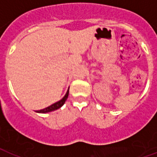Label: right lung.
Wrapping results in <instances>:
<instances>
[{"mask_svg":"<svg viewBox=\"0 0 157 157\" xmlns=\"http://www.w3.org/2000/svg\"><path fill=\"white\" fill-rule=\"evenodd\" d=\"M68 94H69V89H68V90L67 91L65 96H64L63 98H62L61 100L59 101V102H57V103H54V104L50 105V107H46V108L39 110V111H37V112H40V113H46V112H52V111H54V110H57V109H59V108H60V107H61L64 103H65V102H66L67 98V97H68Z\"/></svg>","mask_w":157,"mask_h":157,"instance_id":"obj_1","label":"right lung"}]
</instances>
